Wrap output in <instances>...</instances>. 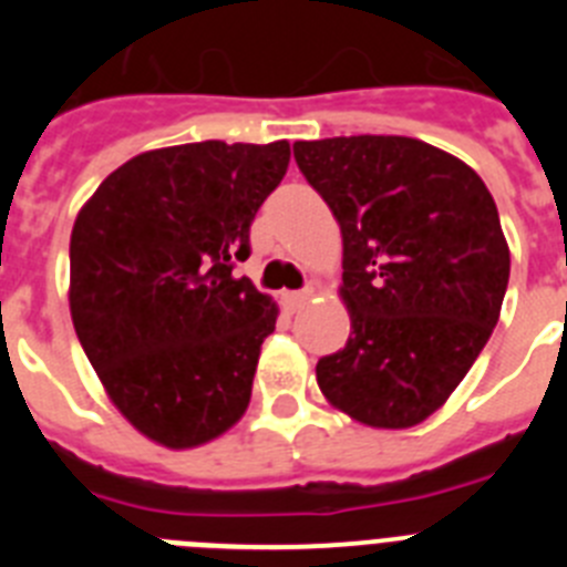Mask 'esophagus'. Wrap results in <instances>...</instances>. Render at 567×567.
I'll list each match as a JSON object with an SVG mask.
<instances>
[{"label":"esophagus","instance_id":"esophagus-1","mask_svg":"<svg viewBox=\"0 0 567 567\" xmlns=\"http://www.w3.org/2000/svg\"><path fill=\"white\" fill-rule=\"evenodd\" d=\"M309 295H312V289H300V292H284V295H280V303H284L289 312H295V309L307 303Z\"/></svg>","mask_w":567,"mask_h":567}]
</instances>
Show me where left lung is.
<instances>
[{
  "label": "left lung",
  "mask_w": 567,
  "mask_h": 567,
  "mask_svg": "<svg viewBox=\"0 0 567 567\" xmlns=\"http://www.w3.org/2000/svg\"><path fill=\"white\" fill-rule=\"evenodd\" d=\"M343 235L352 334L318 360L323 398L372 429H412L449 400L497 327L511 252L465 162L405 135L295 142Z\"/></svg>",
  "instance_id": "1"
}]
</instances>
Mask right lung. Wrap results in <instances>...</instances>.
Listing matches in <instances>:
<instances>
[{"instance_id":"add662e5","label":"right lung","mask_w":567,"mask_h":567,"mask_svg":"<svg viewBox=\"0 0 567 567\" xmlns=\"http://www.w3.org/2000/svg\"><path fill=\"white\" fill-rule=\"evenodd\" d=\"M287 167L289 142L150 150L79 209L70 318L107 398L153 443L195 449L247 412L278 307L233 269Z\"/></svg>"}]
</instances>
